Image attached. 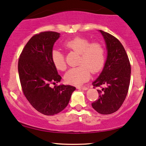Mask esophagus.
I'll return each instance as SVG.
<instances>
[{
    "instance_id": "1",
    "label": "esophagus",
    "mask_w": 146,
    "mask_h": 146,
    "mask_svg": "<svg viewBox=\"0 0 146 146\" xmlns=\"http://www.w3.org/2000/svg\"><path fill=\"white\" fill-rule=\"evenodd\" d=\"M76 88L80 89V90H88V88L85 87V86H77V87H76Z\"/></svg>"
}]
</instances>
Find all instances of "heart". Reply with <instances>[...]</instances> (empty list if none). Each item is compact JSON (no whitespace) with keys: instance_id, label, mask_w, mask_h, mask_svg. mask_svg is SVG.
<instances>
[{"instance_id":"obj_1","label":"heart","mask_w":146,"mask_h":146,"mask_svg":"<svg viewBox=\"0 0 146 146\" xmlns=\"http://www.w3.org/2000/svg\"><path fill=\"white\" fill-rule=\"evenodd\" d=\"M67 50L79 53V66L70 69L65 75V81L74 86H81L90 77V72L97 73L102 69L105 63V49L100 42H91L88 38L75 37L64 43ZM53 64L60 71H64L67 65L65 56L59 50L51 53Z\"/></svg>"}]
</instances>
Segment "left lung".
<instances>
[{"instance_id":"obj_1","label":"left lung","mask_w":146,"mask_h":146,"mask_svg":"<svg viewBox=\"0 0 146 146\" xmlns=\"http://www.w3.org/2000/svg\"><path fill=\"white\" fill-rule=\"evenodd\" d=\"M108 51L107 58L102 72L92 83L94 88L105 86L98 100L92 103L95 111L101 114H111L118 110L123 104L130 83L131 65L127 54L118 40L100 30Z\"/></svg>"}]
</instances>
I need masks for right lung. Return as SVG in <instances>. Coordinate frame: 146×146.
I'll list each match as a JSON object with an SVG mask.
<instances>
[{"mask_svg": "<svg viewBox=\"0 0 146 146\" xmlns=\"http://www.w3.org/2000/svg\"><path fill=\"white\" fill-rule=\"evenodd\" d=\"M60 33L45 31L33 35L23 48L18 62L22 91L34 109L46 115L60 113L68 104L76 88L51 84L60 82L51 60L53 46Z\"/></svg>", "mask_w": 146, "mask_h": 146, "instance_id": "obj_1", "label": "right lung"}]
</instances>
